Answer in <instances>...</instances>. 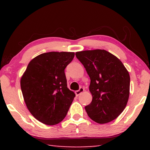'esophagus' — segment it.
<instances>
[{
	"label": "esophagus",
	"mask_w": 150,
	"mask_h": 150,
	"mask_svg": "<svg viewBox=\"0 0 150 150\" xmlns=\"http://www.w3.org/2000/svg\"><path fill=\"white\" fill-rule=\"evenodd\" d=\"M84 91H85V88H84L81 87V88H79V90L75 91V95H77V96H79V95H81V94L83 92H84Z\"/></svg>",
	"instance_id": "1"
}]
</instances>
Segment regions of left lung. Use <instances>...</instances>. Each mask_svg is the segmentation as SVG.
<instances>
[{
	"label": "left lung",
	"mask_w": 150,
	"mask_h": 150,
	"mask_svg": "<svg viewBox=\"0 0 150 150\" xmlns=\"http://www.w3.org/2000/svg\"><path fill=\"white\" fill-rule=\"evenodd\" d=\"M91 79L92 102L85 106L88 116L98 124L112 121L126 108L130 95L128 70L115 55L105 50L75 53Z\"/></svg>",
	"instance_id": "left-lung-1"
}]
</instances>
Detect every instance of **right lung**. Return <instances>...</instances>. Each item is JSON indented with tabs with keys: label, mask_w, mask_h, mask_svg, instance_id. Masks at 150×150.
Returning <instances> with one entry per match:
<instances>
[{
	"label": "right lung",
	"mask_w": 150,
	"mask_h": 150,
	"mask_svg": "<svg viewBox=\"0 0 150 150\" xmlns=\"http://www.w3.org/2000/svg\"><path fill=\"white\" fill-rule=\"evenodd\" d=\"M74 52H52L30 61L20 79L27 108L46 125H55L67 115L75 94L67 87L65 69Z\"/></svg>",
	"instance_id": "right-lung-1"
}]
</instances>
